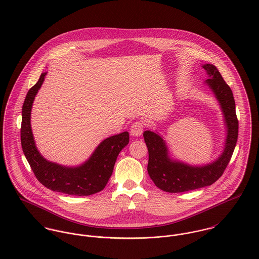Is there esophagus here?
I'll return each mask as SVG.
<instances>
[{
    "label": "esophagus",
    "mask_w": 259,
    "mask_h": 259,
    "mask_svg": "<svg viewBox=\"0 0 259 259\" xmlns=\"http://www.w3.org/2000/svg\"><path fill=\"white\" fill-rule=\"evenodd\" d=\"M144 130L143 121H136L132 124L130 128V134L134 137H139L142 135Z\"/></svg>",
    "instance_id": "esophagus-1"
}]
</instances>
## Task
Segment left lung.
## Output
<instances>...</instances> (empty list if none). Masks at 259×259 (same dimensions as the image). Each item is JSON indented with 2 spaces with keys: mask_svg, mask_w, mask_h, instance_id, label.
<instances>
[{
  "mask_svg": "<svg viewBox=\"0 0 259 259\" xmlns=\"http://www.w3.org/2000/svg\"><path fill=\"white\" fill-rule=\"evenodd\" d=\"M201 67L208 76L204 84L211 90L223 113L226 128L224 148L213 161L192 165L172 157L165 138L157 130L145 131L144 140L149 152L148 174L154 184L164 192L183 193L210 186L223 175L236 145L238 121L232 91L213 64L204 63Z\"/></svg>",
  "mask_w": 259,
  "mask_h": 259,
  "instance_id": "8db88e82",
  "label": "left lung"
}]
</instances>
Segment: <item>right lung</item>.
Returning <instances> with one entry per match:
<instances>
[{
    "mask_svg": "<svg viewBox=\"0 0 259 259\" xmlns=\"http://www.w3.org/2000/svg\"><path fill=\"white\" fill-rule=\"evenodd\" d=\"M48 72L26 96L22 109L21 142L24 154L36 179L48 189L70 196H90L102 191L111 177L117 157L129 143L127 131L110 136L98 144L89 158L77 166H64L47 160L38 151L30 125L31 108Z\"/></svg>",
    "mask_w": 259,
    "mask_h": 259,
    "instance_id": "add662e5",
    "label": "right lung"
}]
</instances>
